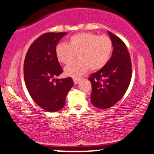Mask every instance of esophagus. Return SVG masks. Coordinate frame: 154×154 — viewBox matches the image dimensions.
Here are the masks:
<instances>
[{
    "label": "esophagus",
    "instance_id": "obj_1",
    "mask_svg": "<svg viewBox=\"0 0 154 154\" xmlns=\"http://www.w3.org/2000/svg\"><path fill=\"white\" fill-rule=\"evenodd\" d=\"M73 81H74V83H75V85L78 84V83L80 82V79L79 78H73Z\"/></svg>",
    "mask_w": 154,
    "mask_h": 154
}]
</instances>
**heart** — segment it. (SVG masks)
<instances>
[{"instance_id":"1","label":"heart","mask_w":154,"mask_h":154,"mask_svg":"<svg viewBox=\"0 0 154 154\" xmlns=\"http://www.w3.org/2000/svg\"><path fill=\"white\" fill-rule=\"evenodd\" d=\"M112 51V42L107 36H98L93 33H79L72 36L69 43L57 44L55 49L59 62L69 64L77 54L79 59L64 68L66 75L77 78L85 74L89 68L95 71L105 66Z\"/></svg>"}]
</instances>
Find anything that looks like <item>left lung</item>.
Segmentation results:
<instances>
[{
    "label": "left lung",
    "instance_id": "1",
    "mask_svg": "<svg viewBox=\"0 0 154 154\" xmlns=\"http://www.w3.org/2000/svg\"><path fill=\"white\" fill-rule=\"evenodd\" d=\"M112 42L113 51L110 59L99 71L92 74L91 103L97 108L113 106L123 97L128 88L132 75L130 54L119 37L107 31Z\"/></svg>",
    "mask_w": 154,
    "mask_h": 154
}]
</instances>
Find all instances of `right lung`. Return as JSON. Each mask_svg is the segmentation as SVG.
<instances>
[{"instance_id":"add662e5","label":"right lung","mask_w":154,"mask_h":154,"mask_svg":"<svg viewBox=\"0 0 154 154\" xmlns=\"http://www.w3.org/2000/svg\"><path fill=\"white\" fill-rule=\"evenodd\" d=\"M67 33H46L35 40L28 50L23 64L24 80L29 95L42 109L57 112L65 105L73 86L71 77L55 79L63 72L55 49Z\"/></svg>"}]
</instances>
